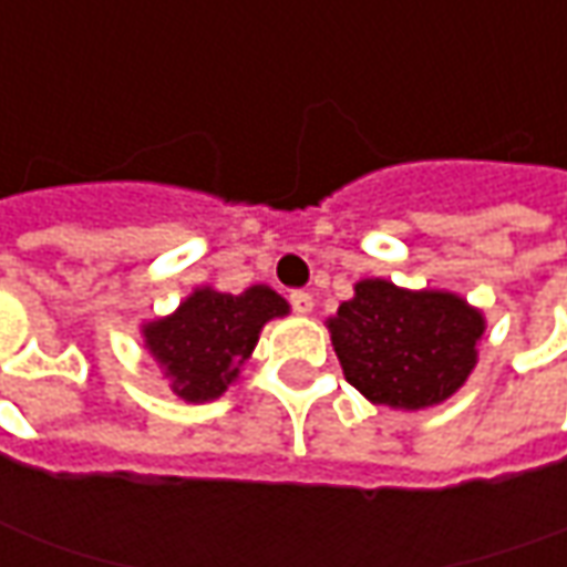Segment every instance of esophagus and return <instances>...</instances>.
<instances>
[{
	"instance_id": "obj_1",
	"label": "esophagus",
	"mask_w": 567,
	"mask_h": 567,
	"mask_svg": "<svg viewBox=\"0 0 567 567\" xmlns=\"http://www.w3.org/2000/svg\"><path fill=\"white\" fill-rule=\"evenodd\" d=\"M313 295L310 291H291V307L298 310V313H313Z\"/></svg>"
}]
</instances>
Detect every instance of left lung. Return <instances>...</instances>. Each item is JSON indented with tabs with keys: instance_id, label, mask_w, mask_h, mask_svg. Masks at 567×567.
<instances>
[{
	"instance_id": "1",
	"label": "left lung",
	"mask_w": 567,
	"mask_h": 567,
	"mask_svg": "<svg viewBox=\"0 0 567 567\" xmlns=\"http://www.w3.org/2000/svg\"><path fill=\"white\" fill-rule=\"evenodd\" d=\"M326 326L344 380L363 399L423 411L452 399L474 373L486 317L445 288L361 279Z\"/></svg>"
}]
</instances>
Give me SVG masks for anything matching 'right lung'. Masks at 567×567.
<instances>
[{
    "instance_id": "right-lung-1",
    "label": "right lung",
    "mask_w": 567,
    "mask_h": 567,
    "mask_svg": "<svg viewBox=\"0 0 567 567\" xmlns=\"http://www.w3.org/2000/svg\"><path fill=\"white\" fill-rule=\"evenodd\" d=\"M288 313V301L269 285H250L241 295L200 285L172 313L141 322V339L168 389L190 404H204L238 382L266 322Z\"/></svg>"
}]
</instances>
